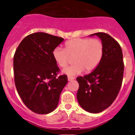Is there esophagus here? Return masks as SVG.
Returning a JSON list of instances; mask_svg holds the SVG:
<instances>
[{"label": "esophagus", "mask_w": 135, "mask_h": 135, "mask_svg": "<svg viewBox=\"0 0 135 135\" xmlns=\"http://www.w3.org/2000/svg\"><path fill=\"white\" fill-rule=\"evenodd\" d=\"M68 81H71V80H74V77H70V76H68Z\"/></svg>", "instance_id": "1"}]
</instances>
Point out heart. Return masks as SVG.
Returning a JSON list of instances; mask_svg holds the SVG:
<instances>
[{"instance_id": "1", "label": "heart", "mask_w": 135, "mask_h": 135, "mask_svg": "<svg viewBox=\"0 0 135 135\" xmlns=\"http://www.w3.org/2000/svg\"><path fill=\"white\" fill-rule=\"evenodd\" d=\"M103 54V44L98 39L74 38L65 43V49L57 47L53 57L57 65L65 68L74 59L73 65L63 70L68 76H75L84 71L90 72L97 68Z\"/></svg>"}]
</instances>
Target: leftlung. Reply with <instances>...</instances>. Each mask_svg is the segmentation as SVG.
<instances>
[{
    "instance_id": "obj_1",
    "label": "left lung",
    "mask_w": 135,
    "mask_h": 135,
    "mask_svg": "<svg viewBox=\"0 0 135 135\" xmlns=\"http://www.w3.org/2000/svg\"><path fill=\"white\" fill-rule=\"evenodd\" d=\"M103 46V54L95 70L84 77L76 78L79 83L77 99L82 109L97 114L109 108L116 98L123 80L124 63L120 45L109 34L98 32Z\"/></svg>"
}]
</instances>
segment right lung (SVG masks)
I'll list each match as a JSON object with an SVG mask.
<instances>
[{
    "mask_svg": "<svg viewBox=\"0 0 135 135\" xmlns=\"http://www.w3.org/2000/svg\"><path fill=\"white\" fill-rule=\"evenodd\" d=\"M64 39L44 32L27 36L13 57L15 84L23 103L34 113L49 114L57 108L66 75L57 78L59 69L53 51Z\"/></svg>",
    "mask_w": 135,
    "mask_h": 135,
    "instance_id": "obj_1",
    "label": "right lung"
}]
</instances>
